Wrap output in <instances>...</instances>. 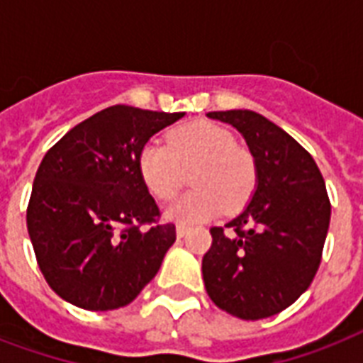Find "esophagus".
Returning <instances> with one entry per match:
<instances>
[{
	"instance_id": "esophagus-1",
	"label": "esophagus",
	"mask_w": 363,
	"mask_h": 363,
	"mask_svg": "<svg viewBox=\"0 0 363 363\" xmlns=\"http://www.w3.org/2000/svg\"><path fill=\"white\" fill-rule=\"evenodd\" d=\"M186 233H188V226H184V224H179V226H177V238L182 239Z\"/></svg>"
}]
</instances>
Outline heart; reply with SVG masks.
I'll list each match as a JSON object with an SVG mask.
<instances>
[{
	"instance_id": "b5f03b06",
	"label": "heart",
	"mask_w": 363,
	"mask_h": 363,
	"mask_svg": "<svg viewBox=\"0 0 363 363\" xmlns=\"http://www.w3.org/2000/svg\"><path fill=\"white\" fill-rule=\"evenodd\" d=\"M139 173L156 199L167 201L186 182L192 190L167 205L165 218L181 224L209 220L222 207L239 211L256 190L258 167L250 150L224 125L194 121L169 133L167 145L148 141L143 145Z\"/></svg>"
}]
</instances>
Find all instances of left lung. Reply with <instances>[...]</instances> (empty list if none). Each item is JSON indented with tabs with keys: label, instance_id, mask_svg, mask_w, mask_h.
I'll return each instance as SVG.
<instances>
[{
	"label": "left lung",
	"instance_id": "left-lung-1",
	"mask_svg": "<svg viewBox=\"0 0 363 363\" xmlns=\"http://www.w3.org/2000/svg\"><path fill=\"white\" fill-rule=\"evenodd\" d=\"M245 137L258 167L250 203L224 228H211L205 290L242 320L281 313L311 286L322 259L332 205L315 160L294 137L254 111H215Z\"/></svg>",
	"mask_w": 363,
	"mask_h": 363
}]
</instances>
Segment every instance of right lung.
Segmentation results:
<instances>
[{"instance_id":"1","label":"right lung","mask_w":363,"mask_h":363,"mask_svg":"<svg viewBox=\"0 0 363 363\" xmlns=\"http://www.w3.org/2000/svg\"><path fill=\"white\" fill-rule=\"evenodd\" d=\"M182 116L113 105L45 154L26 222L39 269L60 298L86 311L118 309L158 273L175 224H160L137 158Z\"/></svg>"}]
</instances>
